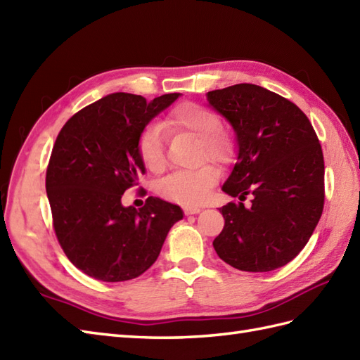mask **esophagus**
Returning <instances> with one entry per match:
<instances>
[{
    "label": "esophagus",
    "mask_w": 360,
    "mask_h": 360,
    "mask_svg": "<svg viewBox=\"0 0 360 360\" xmlns=\"http://www.w3.org/2000/svg\"><path fill=\"white\" fill-rule=\"evenodd\" d=\"M201 209H203V207H200V206H185V214L186 215H194V214L201 212Z\"/></svg>",
    "instance_id": "esophagus-1"
}]
</instances>
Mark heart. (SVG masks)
Listing matches in <instances>:
<instances>
[{"label":"heart","mask_w":360,"mask_h":360,"mask_svg":"<svg viewBox=\"0 0 360 360\" xmlns=\"http://www.w3.org/2000/svg\"><path fill=\"white\" fill-rule=\"evenodd\" d=\"M220 125V117L212 110L192 102L177 105L165 122V127L175 133L185 131L201 139V157L214 162H224L231 154V142ZM137 148L148 169L157 172L165 168L166 157L160 127H148L140 136ZM215 180L217 171L212 166H203L195 171H179L160 180L157 192L181 205H197L207 197Z\"/></svg>","instance_id":"heart-1"}]
</instances>
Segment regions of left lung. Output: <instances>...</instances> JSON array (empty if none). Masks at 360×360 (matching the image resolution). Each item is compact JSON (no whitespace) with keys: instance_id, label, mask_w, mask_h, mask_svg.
<instances>
[{"instance_id":"8db88e82","label":"left lung","mask_w":360,"mask_h":360,"mask_svg":"<svg viewBox=\"0 0 360 360\" xmlns=\"http://www.w3.org/2000/svg\"><path fill=\"white\" fill-rule=\"evenodd\" d=\"M209 107L235 133L236 162L224 181L238 203L220 209L217 255L243 271H270L300 253L323 209V155L305 114L290 101L253 84L206 93ZM252 195L246 208L242 201Z\"/></svg>"}]
</instances>
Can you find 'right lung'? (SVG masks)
Wrapping results in <instances>:
<instances>
[{
  "label": "right lung",
  "instance_id": "1",
  "mask_svg": "<svg viewBox=\"0 0 360 360\" xmlns=\"http://www.w3.org/2000/svg\"><path fill=\"white\" fill-rule=\"evenodd\" d=\"M179 96L148 102L112 93L77 111L58 134L46 191L60 248L85 275L105 283L140 276L183 218L180 206L157 197H148L140 209L122 205L124 192L146 171L140 136Z\"/></svg>",
  "mask_w": 360,
  "mask_h": 360
}]
</instances>
